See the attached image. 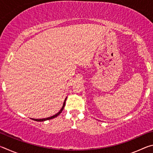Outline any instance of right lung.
<instances>
[{
    "label": "right lung",
    "mask_w": 153,
    "mask_h": 153,
    "mask_svg": "<svg viewBox=\"0 0 153 153\" xmlns=\"http://www.w3.org/2000/svg\"><path fill=\"white\" fill-rule=\"evenodd\" d=\"M65 100H66V98H65V102H64V103H63V107H62L61 109L60 110V111H59V113L55 114V115L52 116V117H50L45 118V119H32V120H34V121H46V120H51V119H53V118H55V117H57V116L59 115V114H60V113L62 112V111H63V109L64 107H65Z\"/></svg>",
    "instance_id": "add662e5"
}]
</instances>
